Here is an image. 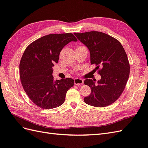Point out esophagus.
<instances>
[{
  "mask_svg": "<svg viewBox=\"0 0 148 148\" xmlns=\"http://www.w3.org/2000/svg\"><path fill=\"white\" fill-rule=\"evenodd\" d=\"M84 83V81L81 79L75 78L74 79V84L75 85H82Z\"/></svg>",
  "mask_w": 148,
  "mask_h": 148,
  "instance_id": "34e87169",
  "label": "esophagus"
}]
</instances>
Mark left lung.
I'll return each mask as SVG.
<instances>
[{
	"instance_id": "1",
	"label": "left lung",
	"mask_w": 148,
	"mask_h": 148,
	"mask_svg": "<svg viewBox=\"0 0 148 148\" xmlns=\"http://www.w3.org/2000/svg\"><path fill=\"white\" fill-rule=\"evenodd\" d=\"M77 39L88 48L90 64H95L101 79H86L91 92L84 98L87 104L106 107L112 104L122 94L127 82L130 66L127 56L120 42L106 34L90 31L74 33Z\"/></svg>"
}]
</instances>
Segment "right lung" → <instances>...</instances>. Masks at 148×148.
Listing matches in <instances>:
<instances>
[{
  "label": "right lung",
  "mask_w": 148,
  "mask_h": 148,
  "mask_svg": "<svg viewBox=\"0 0 148 148\" xmlns=\"http://www.w3.org/2000/svg\"><path fill=\"white\" fill-rule=\"evenodd\" d=\"M77 41L72 33L52 34L34 41L25 49L20 65L22 87L34 103L50 109L62 105L67 91L74 86L71 78L54 80L52 67L58 63L63 47Z\"/></svg>",
  "instance_id": "right-lung-1"
}]
</instances>
